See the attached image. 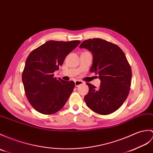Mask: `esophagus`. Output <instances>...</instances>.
<instances>
[{"label": "esophagus", "mask_w": 153, "mask_h": 153, "mask_svg": "<svg viewBox=\"0 0 153 153\" xmlns=\"http://www.w3.org/2000/svg\"><path fill=\"white\" fill-rule=\"evenodd\" d=\"M82 84H83V82L82 81L77 80V81H75V85H76V87H78V86H79V85H82Z\"/></svg>", "instance_id": "obj_1"}]
</instances>
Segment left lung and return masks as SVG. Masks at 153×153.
<instances>
[{"label":"left lung","instance_id":"left-lung-1","mask_svg":"<svg viewBox=\"0 0 153 153\" xmlns=\"http://www.w3.org/2000/svg\"><path fill=\"white\" fill-rule=\"evenodd\" d=\"M93 53L90 72L98 74L99 88L91 83L84 97L87 106L100 115H108L118 109L129 94L132 70L125 53L118 45L100 38L88 39L79 46Z\"/></svg>","mask_w":153,"mask_h":153}]
</instances>
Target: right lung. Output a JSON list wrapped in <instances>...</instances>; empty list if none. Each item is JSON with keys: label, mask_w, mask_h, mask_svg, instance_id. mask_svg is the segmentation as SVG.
I'll use <instances>...</instances> for the list:
<instances>
[{"label": "right lung", "mask_w": 153, "mask_h": 153, "mask_svg": "<svg viewBox=\"0 0 153 153\" xmlns=\"http://www.w3.org/2000/svg\"><path fill=\"white\" fill-rule=\"evenodd\" d=\"M80 42L49 40L28 56L22 81L28 100L37 111L44 115L53 114L68 100L75 83L60 77L56 79L53 73Z\"/></svg>", "instance_id": "1"}]
</instances>
